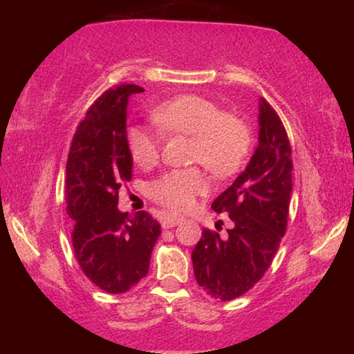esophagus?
<instances>
[{
    "label": "esophagus",
    "mask_w": 354,
    "mask_h": 354,
    "mask_svg": "<svg viewBox=\"0 0 354 354\" xmlns=\"http://www.w3.org/2000/svg\"><path fill=\"white\" fill-rule=\"evenodd\" d=\"M184 218L183 217H179V215H173V214H164V217H162V226L164 227H173V226H176V225H179L181 223Z\"/></svg>",
    "instance_id": "esophagus-1"
}]
</instances>
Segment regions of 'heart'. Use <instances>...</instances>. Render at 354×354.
<instances>
[{
	"instance_id": "obj_1",
	"label": "heart",
	"mask_w": 354,
	"mask_h": 354,
	"mask_svg": "<svg viewBox=\"0 0 354 354\" xmlns=\"http://www.w3.org/2000/svg\"><path fill=\"white\" fill-rule=\"evenodd\" d=\"M149 118L160 133L192 137L190 160L203 164L217 178L234 175L247 159L251 136L247 123L223 112L215 101L200 95H179L156 106ZM131 159L140 169H149L160 158V143L142 127L127 129ZM209 181L200 169L171 170L148 185L151 198L171 211L194 206L196 196L206 194Z\"/></svg>"
}]
</instances>
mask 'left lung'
Returning <instances> with one entry per match:
<instances>
[{
    "mask_svg": "<svg viewBox=\"0 0 354 354\" xmlns=\"http://www.w3.org/2000/svg\"><path fill=\"white\" fill-rule=\"evenodd\" d=\"M292 149L284 124L259 100V145L230 187L212 203L232 221L227 236L203 230L192 251L196 283L207 295L230 301L259 281L279 248L292 195Z\"/></svg>",
    "mask_w": 354,
    "mask_h": 354,
    "instance_id": "8db88e82",
    "label": "left lung"
}]
</instances>
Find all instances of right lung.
Returning a JSON list of instances; mask_svg holds the SVG:
<instances>
[{
    "mask_svg": "<svg viewBox=\"0 0 354 354\" xmlns=\"http://www.w3.org/2000/svg\"><path fill=\"white\" fill-rule=\"evenodd\" d=\"M143 88L122 84L88 107L71 140L65 205L73 220L75 256L86 277L107 293H123L147 277L160 225L145 211H118V190L133 178L127 106Z\"/></svg>",
    "mask_w": 354,
    "mask_h": 354,
    "instance_id": "add662e5",
    "label": "right lung"
}]
</instances>
